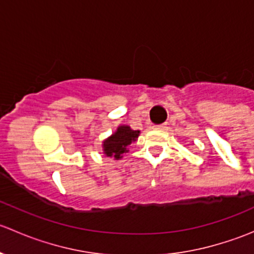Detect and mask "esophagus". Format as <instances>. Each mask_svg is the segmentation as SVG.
I'll list each match as a JSON object with an SVG mask.
<instances>
[{
    "label": "esophagus",
    "mask_w": 254,
    "mask_h": 254,
    "mask_svg": "<svg viewBox=\"0 0 254 254\" xmlns=\"http://www.w3.org/2000/svg\"><path fill=\"white\" fill-rule=\"evenodd\" d=\"M153 129H155V130H166V129H167V124L155 125V127H153Z\"/></svg>",
    "instance_id": "1"
}]
</instances>
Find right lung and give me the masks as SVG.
<instances>
[{
  "label": "right lung",
  "mask_w": 254,
  "mask_h": 254,
  "mask_svg": "<svg viewBox=\"0 0 254 254\" xmlns=\"http://www.w3.org/2000/svg\"><path fill=\"white\" fill-rule=\"evenodd\" d=\"M140 130H132L129 125H119L111 136L102 142L103 155L107 157L120 160L123 155L129 152V146L137 141Z\"/></svg>",
  "instance_id": "obj_1"
}]
</instances>
